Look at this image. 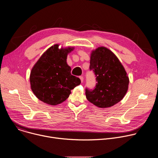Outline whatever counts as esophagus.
<instances>
[{
	"instance_id": "34e87169",
	"label": "esophagus",
	"mask_w": 158,
	"mask_h": 158,
	"mask_svg": "<svg viewBox=\"0 0 158 158\" xmlns=\"http://www.w3.org/2000/svg\"><path fill=\"white\" fill-rule=\"evenodd\" d=\"M79 78H80V79H81V82H83V81H84V77H83V76H80Z\"/></svg>"
}]
</instances>
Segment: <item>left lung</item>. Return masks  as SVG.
I'll return each mask as SVG.
<instances>
[{"label": "left lung", "instance_id": "left-lung-1", "mask_svg": "<svg viewBox=\"0 0 158 158\" xmlns=\"http://www.w3.org/2000/svg\"><path fill=\"white\" fill-rule=\"evenodd\" d=\"M89 68L94 72L97 82L94 89H85V96L90 102L98 107L107 108L123 99L129 79L113 52L103 46L92 51Z\"/></svg>", "mask_w": 158, "mask_h": 158}]
</instances>
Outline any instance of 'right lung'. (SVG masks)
<instances>
[{"label": "right lung", "instance_id": "obj_1", "mask_svg": "<svg viewBox=\"0 0 158 158\" xmlns=\"http://www.w3.org/2000/svg\"><path fill=\"white\" fill-rule=\"evenodd\" d=\"M55 44L44 52L31 71V88L41 101L55 106L65 101L71 90L81 84L79 78L73 76L67 64V57L74 47L59 48Z\"/></svg>", "mask_w": 158, "mask_h": 158}]
</instances>
